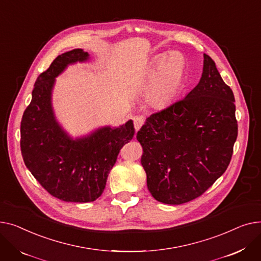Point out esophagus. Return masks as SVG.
Masks as SVG:
<instances>
[{
    "instance_id": "esophagus-1",
    "label": "esophagus",
    "mask_w": 261,
    "mask_h": 261,
    "mask_svg": "<svg viewBox=\"0 0 261 261\" xmlns=\"http://www.w3.org/2000/svg\"><path fill=\"white\" fill-rule=\"evenodd\" d=\"M134 125H135V129H136V132H138L140 129V127L144 124V121H145V119H144V117L143 116H136L134 119Z\"/></svg>"
}]
</instances>
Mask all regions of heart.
I'll return each instance as SVG.
<instances>
[{
	"label": "heart",
	"instance_id": "b5f03b06",
	"mask_svg": "<svg viewBox=\"0 0 261 261\" xmlns=\"http://www.w3.org/2000/svg\"><path fill=\"white\" fill-rule=\"evenodd\" d=\"M154 71L157 72L145 90L148 103L154 107L170 105L178 96L185 80L187 61L180 53L159 55L152 62Z\"/></svg>",
	"mask_w": 261,
	"mask_h": 261
}]
</instances>
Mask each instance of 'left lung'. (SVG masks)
<instances>
[{
    "mask_svg": "<svg viewBox=\"0 0 261 261\" xmlns=\"http://www.w3.org/2000/svg\"><path fill=\"white\" fill-rule=\"evenodd\" d=\"M203 58L197 86L151 114L137 133L148 191L162 203L182 204L201 196L233 155L238 134L234 94L212 58Z\"/></svg>",
    "mask_w": 261,
    "mask_h": 261,
    "instance_id": "1",
    "label": "left lung"
}]
</instances>
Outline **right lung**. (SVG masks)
I'll return each instance as SVG.
<instances>
[{
	"label": "right lung",
	"mask_w": 261,
	"mask_h": 261,
	"mask_svg": "<svg viewBox=\"0 0 261 261\" xmlns=\"http://www.w3.org/2000/svg\"><path fill=\"white\" fill-rule=\"evenodd\" d=\"M88 58L79 48L58 56L38 76L21 121L20 144L26 167L50 195L66 202L85 203L99 198L120 149L135 135L132 120L75 140L59 125L51 106L56 76L68 64Z\"/></svg>",
	"instance_id": "right-lung-1"
}]
</instances>
